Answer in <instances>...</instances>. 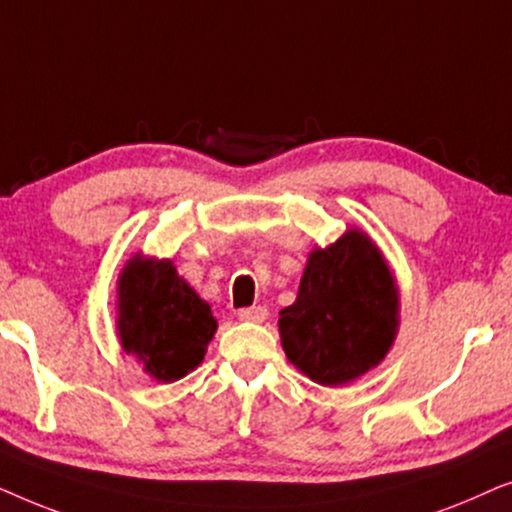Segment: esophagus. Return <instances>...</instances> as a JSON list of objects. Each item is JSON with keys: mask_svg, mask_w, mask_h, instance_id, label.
<instances>
[{"mask_svg": "<svg viewBox=\"0 0 512 512\" xmlns=\"http://www.w3.org/2000/svg\"><path fill=\"white\" fill-rule=\"evenodd\" d=\"M237 319L242 321H254V324H261V321L268 319V310L261 305H254V307H242L240 312H237Z\"/></svg>", "mask_w": 512, "mask_h": 512, "instance_id": "34e87169", "label": "esophagus"}]
</instances>
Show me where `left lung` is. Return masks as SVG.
Returning <instances> with one entry per match:
<instances>
[{"instance_id": "1", "label": "left lung", "mask_w": 512, "mask_h": 512, "mask_svg": "<svg viewBox=\"0 0 512 512\" xmlns=\"http://www.w3.org/2000/svg\"><path fill=\"white\" fill-rule=\"evenodd\" d=\"M396 326L394 277L380 249L359 230L312 251L296 303L279 312L289 361L326 387L352 382L377 366Z\"/></svg>"}]
</instances>
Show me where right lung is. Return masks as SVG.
I'll return each instance as SVG.
<instances>
[{
  "mask_svg": "<svg viewBox=\"0 0 512 512\" xmlns=\"http://www.w3.org/2000/svg\"><path fill=\"white\" fill-rule=\"evenodd\" d=\"M216 331L212 310L172 261L135 256L118 282V335L128 354L160 382L200 366Z\"/></svg>",
  "mask_w": 512,
  "mask_h": 512,
  "instance_id": "1",
  "label": "right lung"
}]
</instances>
